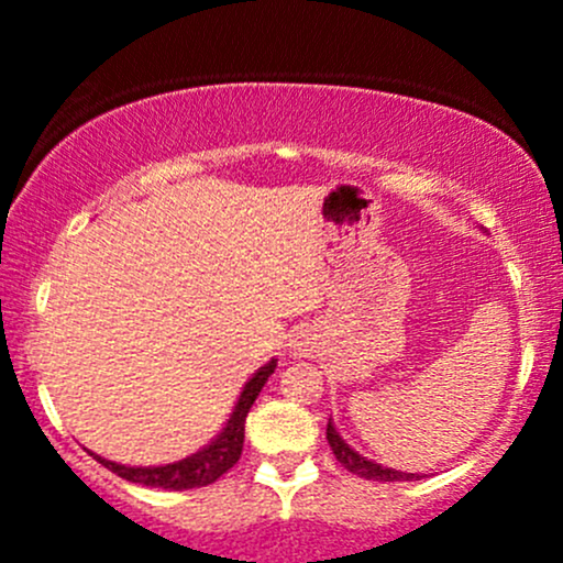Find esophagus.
Returning <instances> with one entry per match:
<instances>
[{
	"instance_id": "34e87169",
	"label": "esophagus",
	"mask_w": 563,
	"mask_h": 563,
	"mask_svg": "<svg viewBox=\"0 0 563 563\" xmlns=\"http://www.w3.org/2000/svg\"><path fill=\"white\" fill-rule=\"evenodd\" d=\"M308 345H310L308 334H297V338H294V343H291V351H294V356H302V354H308Z\"/></svg>"
}]
</instances>
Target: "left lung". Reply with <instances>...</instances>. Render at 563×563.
<instances>
[{"mask_svg":"<svg viewBox=\"0 0 563 563\" xmlns=\"http://www.w3.org/2000/svg\"><path fill=\"white\" fill-rule=\"evenodd\" d=\"M327 441H329V446H332L338 463L343 465V468H349L351 474H360V476H365V479H373V482H411V479H419V474H406V471L387 468V465L376 463V460H367L365 455H360V452H356L354 446H351L349 441H345L343 435L338 433L332 417H329V424H327Z\"/></svg>","mask_w":563,"mask_h":563,"instance_id":"1","label":"left lung"}]
</instances>
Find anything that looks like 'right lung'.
<instances>
[{
	"label": "right lung",
	"mask_w": 563,
	"mask_h": 563,
	"mask_svg": "<svg viewBox=\"0 0 563 563\" xmlns=\"http://www.w3.org/2000/svg\"><path fill=\"white\" fill-rule=\"evenodd\" d=\"M275 367H277V360H269L247 378L245 387L240 391V397H236L234 408H231L229 419H225L223 428H220V433L214 435L207 446L192 452V455L166 465H122L100 455L95 457H98V463H103L108 471L122 476V479L139 482V485H146V487H163V490H192V487L212 485L214 479H220V476H223L236 460H240L242 444H245L247 411L253 408L255 397H258V391L264 389V384L269 382Z\"/></svg>",
	"instance_id": "right-lung-1"
}]
</instances>
